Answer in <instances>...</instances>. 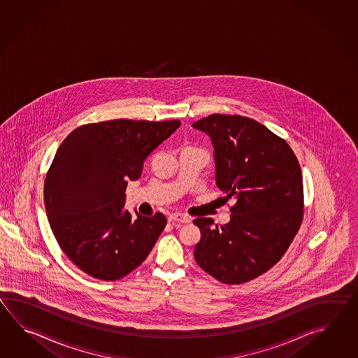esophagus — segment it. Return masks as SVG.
<instances>
[{"label": "esophagus", "mask_w": 358, "mask_h": 358, "mask_svg": "<svg viewBox=\"0 0 358 358\" xmlns=\"http://www.w3.org/2000/svg\"><path fill=\"white\" fill-rule=\"evenodd\" d=\"M169 221H170V222H182V224H187V222H189L190 219L188 216L182 215V213H176L169 216Z\"/></svg>", "instance_id": "1"}]
</instances>
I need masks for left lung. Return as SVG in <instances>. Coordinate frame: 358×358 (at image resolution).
Returning <instances> with one entry per match:
<instances>
[{
  "label": "left lung",
  "instance_id": "obj_1",
  "mask_svg": "<svg viewBox=\"0 0 358 358\" xmlns=\"http://www.w3.org/2000/svg\"><path fill=\"white\" fill-rule=\"evenodd\" d=\"M213 145L216 185L234 198L231 219L201 229L194 259L224 284H242L276 265L303 220L302 171L290 145L265 125L241 115H208L192 124Z\"/></svg>",
  "mask_w": 358,
  "mask_h": 358
}]
</instances>
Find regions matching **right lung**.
Returning <instances> with one entry per match:
<instances>
[{"mask_svg": "<svg viewBox=\"0 0 358 358\" xmlns=\"http://www.w3.org/2000/svg\"><path fill=\"white\" fill-rule=\"evenodd\" d=\"M179 127L116 119L82 125L61 143L45 180L47 217L62 252L85 274L114 282L147 259L166 217L131 215L124 192Z\"/></svg>", "mask_w": 358, "mask_h": 358, "instance_id": "obj_1", "label": "right lung"}]
</instances>
